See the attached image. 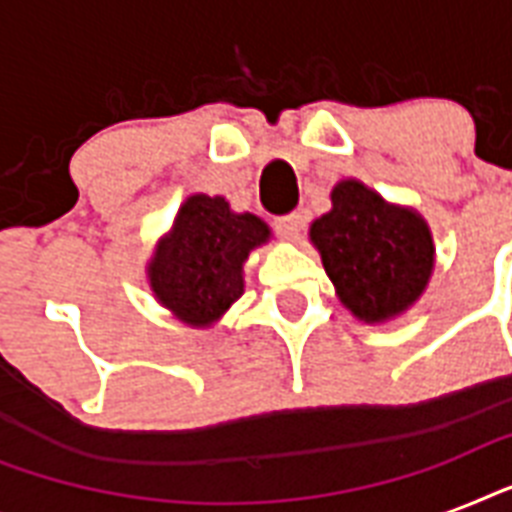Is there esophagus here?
Returning a JSON list of instances; mask_svg holds the SVG:
<instances>
[{
	"label": "esophagus",
	"instance_id": "34e87169",
	"mask_svg": "<svg viewBox=\"0 0 512 512\" xmlns=\"http://www.w3.org/2000/svg\"><path fill=\"white\" fill-rule=\"evenodd\" d=\"M276 231L284 236L287 241L300 239V231H303V215L300 212H292V215H284L276 220Z\"/></svg>",
	"mask_w": 512,
	"mask_h": 512
}]
</instances>
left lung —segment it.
Listing matches in <instances>:
<instances>
[{
	"label": "left lung",
	"mask_w": 512,
	"mask_h": 512,
	"mask_svg": "<svg viewBox=\"0 0 512 512\" xmlns=\"http://www.w3.org/2000/svg\"><path fill=\"white\" fill-rule=\"evenodd\" d=\"M308 239L340 303L364 324L404 316L425 295L436 268L428 220L356 177L332 188V209L313 220Z\"/></svg>",
	"instance_id": "1"
}]
</instances>
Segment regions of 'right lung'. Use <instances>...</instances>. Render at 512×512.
<instances>
[{
	"instance_id": "right-lung-1",
	"label": "right lung",
	"mask_w": 512,
	"mask_h": 512,
	"mask_svg": "<svg viewBox=\"0 0 512 512\" xmlns=\"http://www.w3.org/2000/svg\"><path fill=\"white\" fill-rule=\"evenodd\" d=\"M271 236L263 217L233 212L225 196L191 193L148 257L151 295L185 327L212 329L244 295V263Z\"/></svg>"
}]
</instances>
